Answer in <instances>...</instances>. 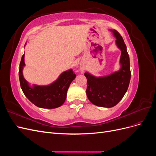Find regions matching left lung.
<instances>
[{"instance_id":"obj_1","label":"left lung","mask_w":156,"mask_h":156,"mask_svg":"<svg viewBox=\"0 0 156 156\" xmlns=\"http://www.w3.org/2000/svg\"><path fill=\"white\" fill-rule=\"evenodd\" d=\"M116 37V44L121 51L120 69L107 76L95 77L88 72L84 73L87 79V96L94 105L110 108L122 100L128 88L131 71L129 56L124 40L119 32L110 30Z\"/></svg>"}]
</instances>
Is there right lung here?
<instances>
[{"mask_svg": "<svg viewBox=\"0 0 156 156\" xmlns=\"http://www.w3.org/2000/svg\"><path fill=\"white\" fill-rule=\"evenodd\" d=\"M26 45V44H25ZM25 54L22 56L19 70L21 88L25 96L36 106L44 108H55L60 107L66 98L67 91L71 83L76 77L70 69L60 75L56 81L49 85H29L23 77V69L25 66Z\"/></svg>", "mask_w": 156, "mask_h": 156, "instance_id": "right-lung-1", "label": "right lung"}]
</instances>
